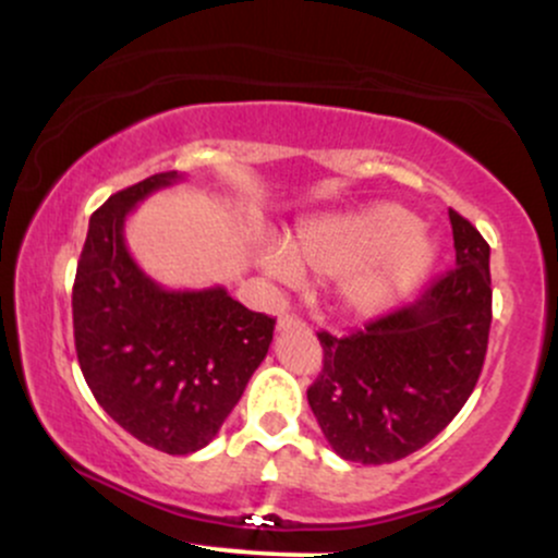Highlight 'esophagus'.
<instances>
[{"mask_svg":"<svg viewBox=\"0 0 558 558\" xmlns=\"http://www.w3.org/2000/svg\"><path fill=\"white\" fill-rule=\"evenodd\" d=\"M301 332V330H306V323H301L299 317H293V315H286V317H280L278 319V332Z\"/></svg>","mask_w":558,"mask_h":558,"instance_id":"34e87169","label":"esophagus"}]
</instances>
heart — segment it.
I'll return each instance as SVG.
<instances>
[{
    "mask_svg": "<svg viewBox=\"0 0 558 558\" xmlns=\"http://www.w3.org/2000/svg\"><path fill=\"white\" fill-rule=\"evenodd\" d=\"M435 262L438 243L409 209L390 202L301 222L286 248L262 254L265 272L283 283L299 272L343 278L341 306L360 319L396 310L425 283Z\"/></svg>",
    "mask_w": 558,
    "mask_h": 558,
    "instance_id": "heart-1",
    "label": "heart"
}]
</instances>
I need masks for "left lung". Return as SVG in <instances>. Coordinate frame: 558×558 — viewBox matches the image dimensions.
<instances>
[{"mask_svg":"<svg viewBox=\"0 0 558 558\" xmlns=\"http://www.w3.org/2000/svg\"><path fill=\"white\" fill-rule=\"evenodd\" d=\"M457 267L414 304L354 336L317 332L323 373L312 412L345 462L388 464L409 457L459 414L483 369L490 330V246L448 209Z\"/></svg>","mask_w":558,"mask_h":558,"instance_id":"obj_1","label":"left lung"}]
</instances>
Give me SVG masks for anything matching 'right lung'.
<instances>
[{
  "label": "right lung",
  "instance_id": "1",
  "mask_svg": "<svg viewBox=\"0 0 558 558\" xmlns=\"http://www.w3.org/2000/svg\"><path fill=\"white\" fill-rule=\"evenodd\" d=\"M181 181L175 170L157 172L107 198L88 220L73 286L75 351L94 399L133 438L172 457L215 438L275 328L222 286L172 291L131 257L128 215Z\"/></svg>",
  "mask_w": 558,
  "mask_h": 558
}]
</instances>
